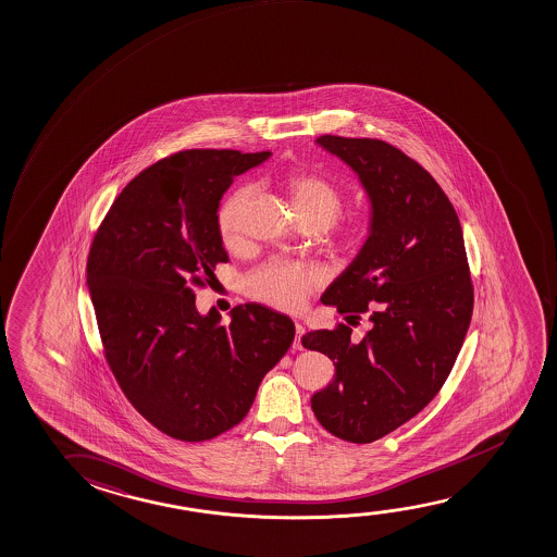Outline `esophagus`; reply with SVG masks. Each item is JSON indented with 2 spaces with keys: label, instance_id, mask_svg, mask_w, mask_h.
Returning <instances> with one entry per match:
<instances>
[{
  "label": "esophagus",
  "instance_id": "obj_1",
  "mask_svg": "<svg viewBox=\"0 0 557 557\" xmlns=\"http://www.w3.org/2000/svg\"><path fill=\"white\" fill-rule=\"evenodd\" d=\"M302 335H305V325L299 322L295 323V341H293V348H297V350L302 348V343H300Z\"/></svg>",
  "mask_w": 557,
  "mask_h": 557
}]
</instances>
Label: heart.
Listing matches in <instances>:
<instances>
[{
	"label": "heart",
	"mask_w": 557,
	"mask_h": 557,
	"mask_svg": "<svg viewBox=\"0 0 557 557\" xmlns=\"http://www.w3.org/2000/svg\"><path fill=\"white\" fill-rule=\"evenodd\" d=\"M285 186L290 195L295 212L305 224L330 227L345 209V194L330 177L312 170H293L285 177ZM249 187H237L227 195L226 201L218 210V230L222 239L234 247L242 239V220L245 205L249 201ZM373 234V220L370 216L350 218L335 230L331 237L333 245L345 252L356 255L368 245ZM320 283V274L314 268L283 258H274L267 264L250 272L247 290L250 297L268 302L282 310H299L307 302L310 290Z\"/></svg>",
	"instance_id": "b5f03b06"
}]
</instances>
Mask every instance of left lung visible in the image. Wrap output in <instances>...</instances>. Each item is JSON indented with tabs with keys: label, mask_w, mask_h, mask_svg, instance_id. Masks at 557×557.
I'll list each match as a JSON object with an SVG mask.
<instances>
[{
	"label": "left lung",
	"mask_w": 557,
	"mask_h": 557,
	"mask_svg": "<svg viewBox=\"0 0 557 557\" xmlns=\"http://www.w3.org/2000/svg\"><path fill=\"white\" fill-rule=\"evenodd\" d=\"M347 162L371 201L373 234L323 293V305L371 330L310 331L302 347L330 356L335 377L312 396L331 435L368 444L418 416L450 375L473 314L460 218L435 177L400 149L371 137L320 136Z\"/></svg>",
	"instance_id": "left-lung-1"
}]
</instances>
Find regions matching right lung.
<instances>
[{"instance_id": "1", "label": "right lung", "mask_w": 557, "mask_h": 557, "mask_svg": "<svg viewBox=\"0 0 557 557\" xmlns=\"http://www.w3.org/2000/svg\"><path fill=\"white\" fill-rule=\"evenodd\" d=\"M270 151L189 149L139 172L97 227L88 287L122 393L164 435L201 443L247 416L258 385L295 339L287 315L249 302L220 325L195 308L227 252L218 205ZM212 287V285H210Z\"/></svg>"}]
</instances>
